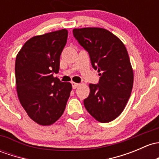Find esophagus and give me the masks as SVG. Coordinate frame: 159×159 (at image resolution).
<instances>
[{
	"mask_svg": "<svg viewBox=\"0 0 159 159\" xmlns=\"http://www.w3.org/2000/svg\"><path fill=\"white\" fill-rule=\"evenodd\" d=\"M71 84H72V88H74V89H75V88H78V87L80 85L79 84H78V83H75V82H72V83H71Z\"/></svg>",
	"mask_w": 159,
	"mask_h": 159,
	"instance_id": "obj_1",
	"label": "esophagus"
}]
</instances>
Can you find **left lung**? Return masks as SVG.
<instances>
[{"instance_id":"left-lung-1","label":"left lung","mask_w":159,"mask_h":159,"mask_svg":"<svg viewBox=\"0 0 159 159\" xmlns=\"http://www.w3.org/2000/svg\"><path fill=\"white\" fill-rule=\"evenodd\" d=\"M75 39L88 52L91 65L99 72V84H90L84 101L88 113L101 123L121 114L133 86V70L126 48L111 32L99 27L75 28Z\"/></svg>"}]
</instances>
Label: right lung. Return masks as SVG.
I'll return each instance as SVG.
<instances>
[{
	"instance_id": "right-lung-1",
	"label": "right lung",
	"mask_w": 159,
	"mask_h": 159,
	"mask_svg": "<svg viewBox=\"0 0 159 159\" xmlns=\"http://www.w3.org/2000/svg\"><path fill=\"white\" fill-rule=\"evenodd\" d=\"M66 29L35 36L16 55L15 77L18 99L31 120L42 126L56 123L66 109L72 85L53 76L67 43Z\"/></svg>"
}]
</instances>
